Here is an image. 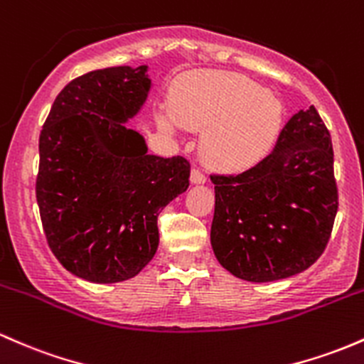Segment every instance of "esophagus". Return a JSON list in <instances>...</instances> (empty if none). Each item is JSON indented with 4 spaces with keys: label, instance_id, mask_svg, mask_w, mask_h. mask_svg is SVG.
Segmentation results:
<instances>
[{
    "label": "esophagus",
    "instance_id": "34e87169",
    "mask_svg": "<svg viewBox=\"0 0 364 364\" xmlns=\"http://www.w3.org/2000/svg\"><path fill=\"white\" fill-rule=\"evenodd\" d=\"M191 182H193V183H205L206 182L205 173H203L201 170H198V168H193V170H191Z\"/></svg>",
    "mask_w": 364,
    "mask_h": 364
}]
</instances>
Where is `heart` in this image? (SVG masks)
I'll use <instances>...</instances> for the list:
<instances>
[{
	"label": "heart",
	"mask_w": 364,
	"mask_h": 364,
	"mask_svg": "<svg viewBox=\"0 0 364 364\" xmlns=\"http://www.w3.org/2000/svg\"><path fill=\"white\" fill-rule=\"evenodd\" d=\"M170 109L182 127L205 132L201 156L208 166L241 173L260 165L284 127V107L248 77L222 71H194L178 77L170 90ZM171 128V118L159 114Z\"/></svg>",
	"instance_id": "obj_1"
}]
</instances>
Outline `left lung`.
Returning a JSON list of instances; mask_svg holds the SVG:
<instances>
[{
	"label": "left lung",
	"mask_w": 364,
	"mask_h": 364,
	"mask_svg": "<svg viewBox=\"0 0 364 364\" xmlns=\"http://www.w3.org/2000/svg\"><path fill=\"white\" fill-rule=\"evenodd\" d=\"M212 246L230 274L269 283L321 257L338 210L331 136L314 105L284 124L274 151L252 170L210 175Z\"/></svg>",
	"instance_id": "1"
}]
</instances>
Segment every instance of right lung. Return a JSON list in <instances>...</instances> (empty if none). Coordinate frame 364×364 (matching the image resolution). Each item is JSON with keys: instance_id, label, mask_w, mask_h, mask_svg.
<instances>
[{"instance_id": "1", "label": "right lung", "mask_w": 364, "mask_h": 364, "mask_svg": "<svg viewBox=\"0 0 364 364\" xmlns=\"http://www.w3.org/2000/svg\"><path fill=\"white\" fill-rule=\"evenodd\" d=\"M147 65L97 69L57 95L40 134L36 199L57 260L92 283L139 274L159 243L158 215L189 187L182 156L147 154L124 127L147 99Z\"/></svg>"}]
</instances>
